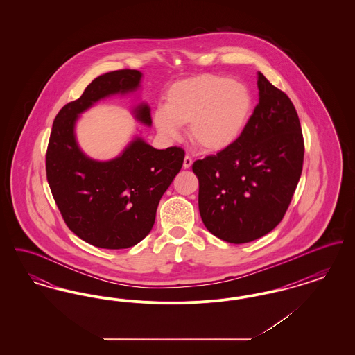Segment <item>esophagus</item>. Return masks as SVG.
Listing matches in <instances>:
<instances>
[{"instance_id":"obj_1","label":"esophagus","mask_w":355,"mask_h":355,"mask_svg":"<svg viewBox=\"0 0 355 355\" xmlns=\"http://www.w3.org/2000/svg\"><path fill=\"white\" fill-rule=\"evenodd\" d=\"M191 165H193V159L189 155H186L184 158V169H189Z\"/></svg>"}]
</instances>
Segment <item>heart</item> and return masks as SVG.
Returning <instances> with one entry per match:
<instances>
[{
  "label": "heart",
  "mask_w": 355,
  "mask_h": 355,
  "mask_svg": "<svg viewBox=\"0 0 355 355\" xmlns=\"http://www.w3.org/2000/svg\"><path fill=\"white\" fill-rule=\"evenodd\" d=\"M252 112L246 86L230 78L200 74L171 85L165 107L154 112V123L165 137L175 138L189 123L190 141L205 152H220L241 135Z\"/></svg>",
  "instance_id": "b5f03b06"
}]
</instances>
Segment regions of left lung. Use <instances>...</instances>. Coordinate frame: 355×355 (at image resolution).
<instances>
[{
  "instance_id": "1",
  "label": "left lung",
  "mask_w": 355,
  "mask_h": 355,
  "mask_svg": "<svg viewBox=\"0 0 355 355\" xmlns=\"http://www.w3.org/2000/svg\"><path fill=\"white\" fill-rule=\"evenodd\" d=\"M259 102L229 148L193 164L206 229L230 243L270 233L282 220L304 165V135L286 94L258 73Z\"/></svg>"
}]
</instances>
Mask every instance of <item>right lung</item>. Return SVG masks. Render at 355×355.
<instances>
[{"label":"right lung","instance_id":"obj_1","mask_svg":"<svg viewBox=\"0 0 355 355\" xmlns=\"http://www.w3.org/2000/svg\"><path fill=\"white\" fill-rule=\"evenodd\" d=\"M141 71L105 73L86 86L83 96L55 116L46 152V178L69 229L102 249H128L152 230L158 203L182 168L185 152L171 146L154 149L135 137L117 158L96 161L80 149L74 126L92 105L139 86ZM135 117L150 126V107L141 103Z\"/></svg>","mask_w":355,"mask_h":355}]
</instances>
